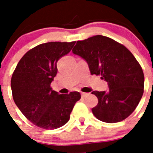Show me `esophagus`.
<instances>
[{
    "instance_id": "esophagus-1",
    "label": "esophagus",
    "mask_w": 153,
    "mask_h": 153,
    "mask_svg": "<svg viewBox=\"0 0 153 153\" xmlns=\"http://www.w3.org/2000/svg\"><path fill=\"white\" fill-rule=\"evenodd\" d=\"M90 93H81V96H82V97H86L87 95H89Z\"/></svg>"
}]
</instances>
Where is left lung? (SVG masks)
Here are the masks:
<instances>
[{
	"instance_id": "left-lung-1",
	"label": "left lung",
	"mask_w": 153,
	"mask_h": 153,
	"mask_svg": "<svg viewBox=\"0 0 153 153\" xmlns=\"http://www.w3.org/2000/svg\"><path fill=\"white\" fill-rule=\"evenodd\" d=\"M73 53L85 60L90 74L106 81L108 91H93L98 104L92 109L98 120L114 123L135 110L144 91V74L132 53L111 38L97 35L79 40Z\"/></svg>"
}]
</instances>
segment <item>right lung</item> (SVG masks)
Returning a JSON list of instances; mask_svg holds the SVG:
<instances>
[{
	"label": "right lung",
	"instance_id": "1",
	"mask_svg": "<svg viewBox=\"0 0 153 153\" xmlns=\"http://www.w3.org/2000/svg\"><path fill=\"white\" fill-rule=\"evenodd\" d=\"M76 41L48 42L33 47L17 63L10 81L14 102L29 121L44 129L63 126L70 120L79 92L59 94L51 83L57 74L56 63Z\"/></svg>",
	"mask_w": 153,
	"mask_h": 153
}]
</instances>
